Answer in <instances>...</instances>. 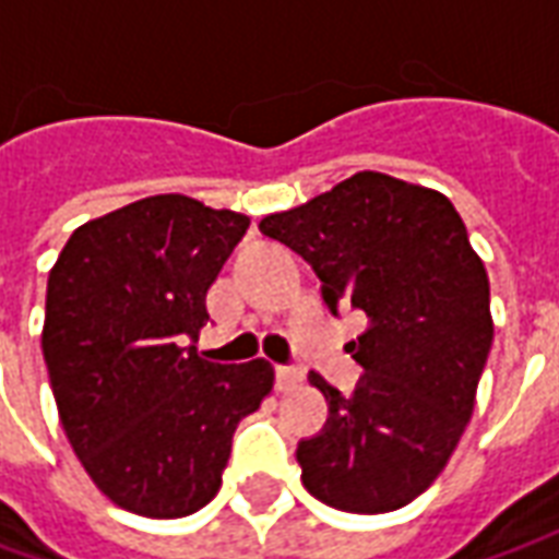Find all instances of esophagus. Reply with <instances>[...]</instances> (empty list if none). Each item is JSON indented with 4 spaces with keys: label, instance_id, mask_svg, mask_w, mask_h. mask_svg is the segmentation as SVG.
I'll use <instances>...</instances> for the list:
<instances>
[{
    "label": "esophagus",
    "instance_id": "1",
    "mask_svg": "<svg viewBox=\"0 0 559 559\" xmlns=\"http://www.w3.org/2000/svg\"><path fill=\"white\" fill-rule=\"evenodd\" d=\"M299 383H302V371H299V368H293V365H278V368H275V386H278L281 392L299 386Z\"/></svg>",
    "mask_w": 559,
    "mask_h": 559
}]
</instances>
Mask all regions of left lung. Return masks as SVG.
<instances>
[{
    "label": "left lung",
    "instance_id": "left-lung-1",
    "mask_svg": "<svg viewBox=\"0 0 559 559\" xmlns=\"http://www.w3.org/2000/svg\"><path fill=\"white\" fill-rule=\"evenodd\" d=\"M260 233L314 269L332 314L368 317L347 344L365 371L350 399L308 374L329 419L299 440L302 485L353 515L407 506L455 452L491 353V290L464 221L431 188L365 170Z\"/></svg>",
    "mask_w": 559,
    "mask_h": 559
}]
</instances>
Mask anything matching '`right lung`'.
Segmentation results:
<instances>
[{
  "instance_id": "obj_1",
  "label": "right lung",
  "mask_w": 559,
  "mask_h": 559,
  "mask_svg": "<svg viewBox=\"0 0 559 559\" xmlns=\"http://www.w3.org/2000/svg\"><path fill=\"white\" fill-rule=\"evenodd\" d=\"M248 224L185 194L146 197L78 227L50 269L41 350L59 419L92 481L134 515L203 509L236 425L272 389L263 359L218 365L194 347Z\"/></svg>"
}]
</instances>
